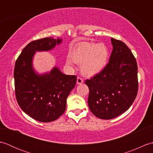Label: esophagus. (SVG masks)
Returning a JSON list of instances; mask_svg holds the SVG:
<instances>
[{
    "label": "esophagus",
    "mask_w": 153,
    "mask_h": 153,
    "mask_svg": "<svg viewBox=\"0 0 153 153\" xmlns=\"http://www.w3.org/2000/svg\"><path fill=\"white\" fill-rule=\"evenodd\" d=\"M83 83V80L82 77H78L77 78V84H82Z\"/></svg>",
    "instance_id": "34e87169"
}]
</instances>
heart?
Wrapping results in <instances>:
<instances>
[{"label":"heart","mask_w":153,"mask_h":153,"mask_svg":"<svg viewBox=\"0 0 153 153\" xmlns=\"http://www.w3.org/2000/svg\"><path fill=\"white\" fill-rule=\"evenodd\" d=\"M108 49L104 43L82 42L67 58L66 64L73 68L74 62L81 65V71L87 76H94L101 72L108 63Z\"/></svg>","instance_id":"heart-1"}]
</instances>
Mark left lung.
I'll use <instances>...</instances> for the list:
<instances>
[{"label": "left lung", "mask_w": 153, "mask_h": 153, "mask_svg": "<svg viewBox=\"0 0 153 153\" xmlns=\"http://www.w3.org/2000/svg\"><path fill=\"white\" fill-rule=\"evenodd\" d=\"M113 49L109 62L101 72L85 81L88 105L96 117L110 120L126 112L138 91L137 64L123 42L111 38Z\"/></svg>", "instance_id": "8db88e82"}]
</instances>
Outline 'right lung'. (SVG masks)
Masks as SVG:
<instances>
[{
	"mask_svg": "<svg viewBox=\"0 0 153 153\" xmlns=\"http://www.w3.org/2000/svg\"><path fill=\"white\" fill-rule=\"evenodd\" d=\"M62 41L46 37L31 41L15 63L16 100L23 111L39 122H53L63 114L66 99L77 82L76 76L64 74L57 67L43 74H38L33 69L35 52L51 51Z\"/></svg>",
	"mask_w": 153,
	"mask_h": 153,
	"instance_id": "1",
	"label": "right lung"
}]
</instances>
